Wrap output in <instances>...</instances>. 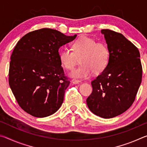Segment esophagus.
Instances as JSON below:
<instances>
[{
    "mask_svg": "<svg viewBox=\"0 0 147 147\" xmlns=\"http://www.w3.org/2000/svg\"><path fill=\"white\" fill-rule=\"evenodd\" d=\"M72 82L74 84H78L79 83L81 82L80 80H76V79H73V80H72Z\"/></svg>",
    "mask_w": 147,
    "mask_h": 147,
    "instance_id": "34e87169",
    "label": "esophagus"
}]
</instances>
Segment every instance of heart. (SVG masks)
Listing matches in <instances>:
<instances>
[{
  "mask_svg": "<svg viewBox=\"0 0 147 147\" xmlns=\"http://www.w3.org/2000/svg\"><path fill=\"white\" fill-rule=\"evenodd\" d=\"M72 50L65 49L59 53L61 64L68 70H72L80 59L81 65L69 73L72 78H86L92 73L98 74L108 66L110 53L104 42H96L88 37H81L73 44Z\"/></svg>",
  "mask_w": 147,
  "mask_h": 147,
  "instance_id": "obj_1",
  "label": "heart"
}]
</instances>
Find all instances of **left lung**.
Instances as JSON below:
<instances>
[{
    "mask_svg": "<svg viewBox=\"0 0 147 147\" xmlns=\"http://www.w3.org/2000/svg\"><path fill=\"white\" fill-rule=\"evenodd\" d=\"M110 53L106 68L92 81L93 92L87 98L89 109L104 119L127 110L135 100L142 78L139 50L123 34L102 30Z\"/></svg>",
    "mask_w": 147,
    "mask_h": 147,
    "instance_id": "8db88e82",
    "label": "left lung"
}]
</instances>
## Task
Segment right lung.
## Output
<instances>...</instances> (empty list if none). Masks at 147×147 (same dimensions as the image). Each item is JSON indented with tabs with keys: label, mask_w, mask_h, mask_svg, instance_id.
<instances>
[{
	"label": "right lung",
	"mask_w": 147,
	"mask_h": 147,
	"mask_svg": "<svg viewBox=\"0 0 147 147\" xmlns=\"http://www.w3.org/2000/svg\"><path fill=\"white\" fill-rule=\"evenodd\" d=\"M76 36L42 28L29 32L17 43L11 56L9 84L26 113L45 117L61 107L70 81L64 76L58 51Z\"/></svg>",
	"instance_id": "obj_1"
}]
</instances>
